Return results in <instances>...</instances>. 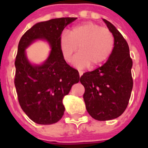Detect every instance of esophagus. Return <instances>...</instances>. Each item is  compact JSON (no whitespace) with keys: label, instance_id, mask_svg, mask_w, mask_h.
I'll return each instance as SVG.
<instances>
[{"label":"esophagus","instance_id":"1","mask_svg":"<svg viewBox=\"0 0 148 148\" xmlns=\"http://www.w3.org/2000/svg\"><path fill=\"white\" fill-rule=\"evenodd\" d=\"M84 72L83 71H79V75H80V77H81V75L83 74Z\"/></svg>","mask_w":148,"mask_h":148}]
</instances>
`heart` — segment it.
Listing matches in <instances>:
<instances>
[{
  "label": "heart",
  "mask_w": 148,
  "mask_h": 148,
  "mask_svg": "<svg viewBox=\"0 0 148 148\" xmlns=\"http://www.w3.org/2000/svg\"><path fill=\"white\" fill-rule=\"evenodd\" d=\"M59 46L66 61L74 56L72 64L77 68H84L91 64L97 66L108 60L114 47V38L111 31L98 24L88 21L73 27L69 34L64 31L60 37Z\"/></svg>",
  "instance_id": "b5f03b06"
}]
</instances>
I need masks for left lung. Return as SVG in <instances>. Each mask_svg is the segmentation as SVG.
I'll return each mask as SVG.
<instances>
[{
    "label": "left lung",
    "instance_id": "obj_1",
    "mask_svg": "<svg viewBox=\"0 0 148 148\" xmlns=\"http://www.w3.org/2000/svg\"><path fill=\"white\" fill-rule=\"evenodd\" d=\"M103 21L114 38V49L106 63L84 73L80 81L85 88L83 97L88 114L97 121H110L127 107L133 88V62L126 40L110 22Z\"/></svg>",
    "mask_w": 148,
    "mask_h": 148
}]
</instances>
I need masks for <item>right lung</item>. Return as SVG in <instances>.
Instances as JSON below:
<instances>
[{
  "mask_svg": "<svg viewBox=\"0 0 148 148\" xmlns=\"http://www.w3.org/2000/svg\"><path fill=\"white\" fill-rule=\"evenodd\" d=\"M77 17H61L34 24L21 37L15 59L14 84L20 106L38 124H52L64 112L62 101L73 84L80 81L78 71L63 58L59 40L63 30ZM37 40H46L51 51L41 65H32L25 50Z\"/></svg>",
  "mask_w": 148,
  "mask_h": 148,
  "instance_id": "1",
  "label": "right lung"
}]
</instances>
